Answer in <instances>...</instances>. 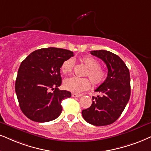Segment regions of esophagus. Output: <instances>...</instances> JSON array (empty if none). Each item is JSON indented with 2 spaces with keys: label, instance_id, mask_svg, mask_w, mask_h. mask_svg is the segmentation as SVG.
<instances>
[{
  "label": "esophagus",
  "instance_id": "1",
  "mask_svg": "<svg viewBox=\"0 0 151 151\" xmlns=\"http://www.w3.org/2000/svg\"><path fill=\"white\" fill-rule=\"evenodd\" d=\"M81 95V94H76V93H72V96L73 97V98H79Z\"/></svg>",
  "mask_w": 151,
  "mask_h": 151
}]
</instances>
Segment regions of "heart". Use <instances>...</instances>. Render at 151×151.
<instances>
[{"label":"heart","mask_w":151,"mask_h":151,"mask_svg":"<svg viewBox=\"0 0 151 151\" xmlns=\"http://www.w3.org/2000/svg\"><path fill=\"white\" fill-rule=\"evenodd\" d=\"M81 62L87 68L84 75L90 78L93 84L98 85L104 81L106 72L100 67V63L92 56H83L80 59ZM74 59L69 58L64 60L60 66V70L63 74L70 73L74 66ZM90 81L87 78L70 77L64 80L65 88L73 93H80L86 91L90 88Z\"/></svg>","instance_id":"obj_1"}]
</instances>
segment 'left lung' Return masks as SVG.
<instances>
[{"label":"left lung","mask_w":151,"mask_h":151,"mask_svg":"<svg viewBox=\"0 0 151 151\" xmlns=\"http://www.w3.org/2000/svg\"><path fill=\"white\" fill-rule=\"evenodd\" d=\"M91 53L105 63L108 74L105 81L95 91L101 95L93 97L92 104L82 110V116L91 125L104 126L114 123L125 109L130 98V76L123 60L114 53L98 50Z\"/></svg>","instance_id":"obj_1"}]
</instances>
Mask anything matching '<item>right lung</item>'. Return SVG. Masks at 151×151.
<instances>
[{"label": "right lung", "mask_w": 151, "mask_h": 151, "mask_svg": "<svg viewBox=\"0 0 151 151\" xmlns=\"http://www.w3.org/2000/svg\"><path fill=\"white\" fill-rule=\"evenodd\" d=\"M72 56L70 50L49 47L34 51L22 62L15 91L21 110L31 121L45 123L60 116L61 101L71 97L69 91L58 88L62 83L60 66Z\"/></svg>", "instance_id": "obj_1"}]
</instances>
